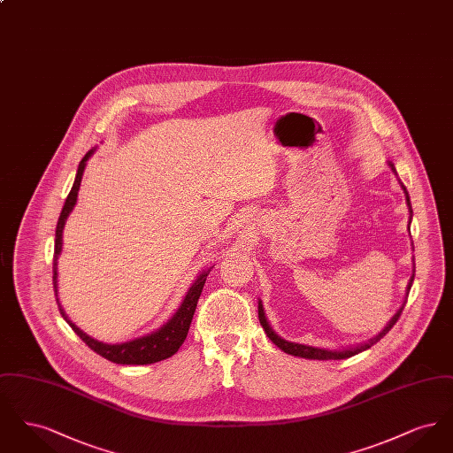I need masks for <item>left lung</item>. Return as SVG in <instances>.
I'll return each mask as SVG.
<instances>
[{
	"mask_svg": "<svg viewBox=\"0 0 453 453\" xmlns=\"http://www.w3.org/2000/svg\"><path fill=\"white\" fill-rule=\"evenodd\" d=\"M388 168L392 170V173L397 176V172H395L394 165H392L390 161H388ZM399 183H401V188L404 190V195H406V203H408V207H410L411 224V219H412V209H411L410 194H408V190H406V187L403 185V181H401V180H399ZM408 229H410V227H408ZM412 280H414V273H412V277L410 279V283H408V292H406V294H410ZM403 309H404V305H403V307H401V309H399V311H397V312L388 319V326H386L379 334H375L373 338L366 340L364 343L346 346V348H340V349H329V348L301 345V343H294V342H287V340H283L281 336H279V334L273 331V327H272L270 323H268V319H266V316H265V309H263V303H261V301H258V318L259 323H261L263 329H265V333H266V336H268L275 345L279 346L281 351H285V353H288V355H292V357L307 358V360H343V358H349V357H353V355H358V353H362V351L368 349L370 346L375 345L377 342H380V340L388 334V331H390V327H392L394 324L397 323V319H399V316H401Z\"/></svg>",
	"mask_w": 453,
	"mask_h": 453,
	"instance_id": "8db88e82",
	"label": "left lung"
}]
</instances>
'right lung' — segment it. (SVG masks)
<instances>
[{
    "label": "right lung",
    "instance_id": "1",
    "mask_svg": "<svg viewBox=\"0 0 453 453\" xmlns=\"http://www.w3.org/2000/svg\"><path fill=\"white\" fill-rule=\"evenodd\" d=\"M95 148L89 150L85 154V157L80 161L78 165V172H76V178H74V183H73V188L65 198V207L61 211V216L58 220V227H56V241H54V265H52V283H54V292H56V301L59 305V312L61 316L65 318V323L69 324L73 327V331L87 343L95 353H98L100 357L107 358L113 364H120V365H150V364H156V362H161V360H166L173 357L178 348L183 345L187 334H188V327L192 324L194 319L195 309H196V302L198 297L202 294V288H203V283L207 280V275L211 273V268L207 270H202L198 273V277L195 279L192 287L188 288L187 296L183 302L180 303V307L176 309V312L173 314L172 319H168V323L163 324L159 329L152 331L150 334H144V336H139L135 340H130V342H124V343H104V342H98L91 336H88L87 333L83 329H80L76 324L73 323L67 314L63 309V305L59 303V297H58V259L59 255L63 251V231H65V220L69 214L73 212L74 205H76V200H78V192H80V185H81V178H83V173L87 168V161L93 156Z\"/></svg>",
    "mask_w": 453,
    "mask_h": 453
}]
</instances>
